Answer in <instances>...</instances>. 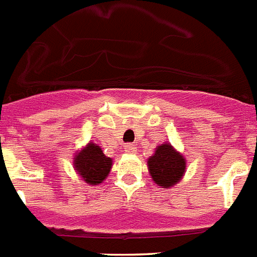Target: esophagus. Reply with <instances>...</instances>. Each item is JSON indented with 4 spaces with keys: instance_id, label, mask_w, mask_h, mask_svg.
Instances as JSON below:
<instances>
[{
    "instance_id": "esophagus-1",
    "label": "esophagus",
    "mask_w": 257,
    "mask_h": 257,
    "mask_svg": "<svg viewBox=\"0 0 257 257\" xmlns=\"http://www.w3.org/2000/svg\"><path fill=\"white\" fill-rule=\"evenodd\" d=\"M124 151H126V153H134V152H135V148H134L133 144H127L126 147H124Z\"/></svg>"
}]
</instances>
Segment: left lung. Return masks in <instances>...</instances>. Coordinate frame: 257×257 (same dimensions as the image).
Here are the masks:
<instances>
[{
    "label": "left lung",
    "instance_id": "left-lung-1",
    "mask_svg": "<svg viewBox=\"0 0 257 257\" xmlns=\"http://www.w3.org/2000/svg\"><path fill=\"white\" fill-rule=\"evenodd\" d=\"M187 169V161L171 144H161L148 158L152 180L161 188H171L181 180Z\"/></svg>",
    "mask_w": 257,
    "mask_h": 257
}]
</instances>
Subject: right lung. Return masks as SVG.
<instances>
[{"label": "right lung", "mask_w": 257, "mask_h": 257, "mask_svg": "<svg viewBox=\"0 0 257 257\" xmlns=\"http://www.w3.org/2000/svg\"><path fill=\"white\" fill-rule=\"evenodd\" d=\"M74 170L90 185L103 183L112 169V158L103 153L99 145L88 143L74 156Z\"/></svg>", "instance_id": "add662e5"}]
</instances>
